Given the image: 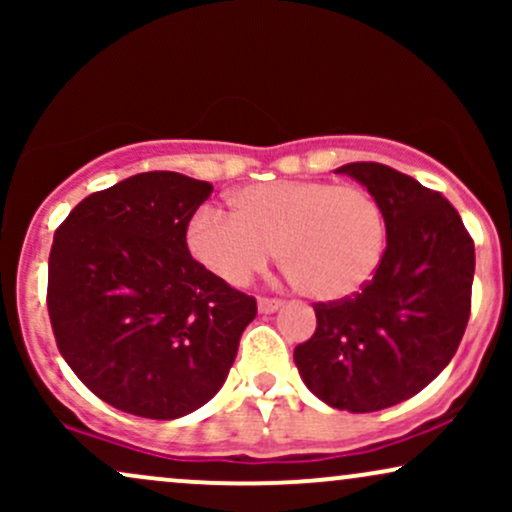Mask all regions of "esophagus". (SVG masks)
I'll return each instance as SVG.
<instances>
[{"mask_svg": "<svg viewBox=\"0 0 512 512\" xmlns=\"http://www.w3.org/2000/svg\"><path fill=\"white\" fill-rule=\"evenodd\" d=\"M281 305L284 303L276 301V298H260V301H257V310H260L262 315H272L281 308Z\"/></svg>", "mask_w": 512, "mask_h": 512, "instance_id": "esophagus-1", "label": "esophagus"}]
</instances>
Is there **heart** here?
Instances as JSON below:
<instances>
[{
  "mask_svg": "<svg viewBox=\"0 0 512 512\" xmlns=\"http://www.w3.org/2000/svg\"><path fill=\"white\" fill-rule=\"evenodd\" d=\"M233 214L202 207L187 223L192 257L228 286H245L279 262L296 289L337 303L368 286L383 262L385 216L366 187L330 180H274L228 197Z\"/></svg>",
  "mask_w": 512,
  "mask_h": 512,
  "instance_id": "obj_1",
  "label": "heart"
}]
</instances>
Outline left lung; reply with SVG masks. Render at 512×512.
Wrapping results in <instances>:
<instances>
[{
  "label": "left lung",
  "instance_id": "left-lung-1",
  "mask_svg": "<svg viewBox=\"0 0 512 512\" xmlns=\"http://www.w3.org/2000/svg\"><path fill=\"white\" fill-rule=\"evenodd\" d=\"M334 173L378 199L387 245L366 289L315 305V334L293 361L317 399L366 414L414 397L455 356L472 305L474 243L457 209L419 180L383 163Z\"/></svg>",
  "mask_w": 512,
  "mask_h": 512
}]
</instances>
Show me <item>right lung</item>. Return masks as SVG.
I'll list each match as a JSON object with an SVG mask.
<instances>
[{"label":"right lung","instance_id":"right-lung-1","mask_svg":"<svg viewBox=\"0 0 512 512\" xmlns=\"http://www.w3.org/2000/svg\"><path fill=\"white\" fill-rule=\"evenodd\" d=\"M211 192L182 173H139L88 195L57 228L52 332L76 378L110 407L180 419L226 383L257 303L187 250V223Z\"/></svg>","mask_w":512,"mask_h":512}]
</instances>
